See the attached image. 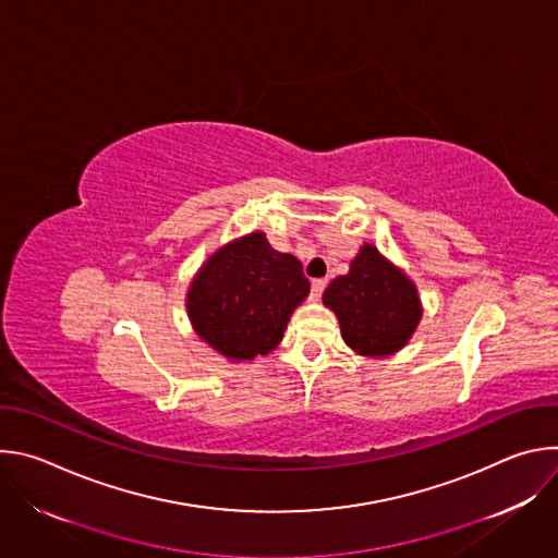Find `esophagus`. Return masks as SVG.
<instances>
[{"label":"esophagus","instance_id":"1","mask_svg":"<svg viewBox=\"0 0 558 558\" xmlns=\"http://www.w3.org/2000/svg\"><path fill=\"white\" fill-rule=\"evenodd\" d=\"M325 287H327V280H323V278H317V280L311 282V300H313V302H317V300L323 298Z\"/></svg>","mask_w":558,"mask_h":558}]
</instances>
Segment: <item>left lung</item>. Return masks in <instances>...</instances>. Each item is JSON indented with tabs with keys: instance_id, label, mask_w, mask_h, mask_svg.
<instances>
[{
	"instance_id": "1",
	"label": "left lung",
	"mask_w": 558,
	"mask_h": 558,
	"mask_svg": "<svg viewBox=\"0 0 558 558\" xmlns=\"http://www.w3.org/2000/svg\"><path fill=\"white\" fill-rule=\"evenodd\" d=\"M323 302L338 315L344 342L364 357H386L404 349L422 320L413 280L364 243L349 274L327 287Z\"/></svg>"
}]
</instances>
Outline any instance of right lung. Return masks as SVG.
I'll return each mask as SVG.
<instances>
[{"label":"right lung","instance_id":"1","mask_svg":"<svg viewBox=\"0 0 558 558\" xmlns=\"http://www.w3.org/2000/svg\"><path fill=\"white\" fill-rule=\"evenodd\" d=\"M308 289L300 260L276 252L263 231H254L205 260L185 306L203 342L231 362H243L280 344Z\"/></svg>","mask_w":558,"mask_h":558}]
</instances>
